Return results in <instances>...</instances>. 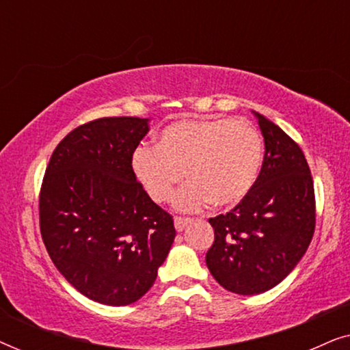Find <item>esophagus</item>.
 <instances>
[{
	"label": "esophagus",
	"instance_id": "1",
	"mask_svg": "<svg viewBox=\"0 0 350 350\" xmlns=\"http://www.w3.org/2000/svg\"><path fill=\"white\" fill-rule=\"evenodd\" d=\"M193 221V219L191 218H181V217H176L175 219H174V224H175V229L176 231H183V229L188 226V224Z\"/></svg>",
	"mask_w": 350,
	"mask_h": 350
}]
</instances>
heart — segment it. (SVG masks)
I'll return each mask as SVG.
<instances>
[{
    "instance_id": "1",
    "label": "heart",
    "mask_w": 350,
    "mask_h": 350,
    "mask_svg": "<svg viewBox=\"0 0 350 350\" xmlns=\"http://www.w3.org/2000/svg\"><path fill=\"white\" fill-rule=\"evenodd\" d=\"M265 143L253 124L232 118L181 119L162 129L154 148H138L132 167L146 194L167 202L186 176L174 205L196 212L213 202L231 207L247 198L260 178Z\"/></svg>"
}]
</instances>
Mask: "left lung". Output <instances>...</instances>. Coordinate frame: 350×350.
<instances>
[{
	"label": "left lung",
	"instance_id": "left-lung-1",
	"mask_svg": "<svg viewBox=\"0 0 350 350\" xmlns=\"http://www.w3.org/2000/svg\"><path fill=\"white\" fill-rule=\"evenodd\" d=\"M265 138L255 188L231 212L210 218V274L232 293L260 295L279 285L301 261L314 236L315 199L308 161L279 126L252 111Z\"/></svg>",
	"mask_w": 350,
	"mask_h": 350
}]
</instances>
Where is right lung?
<instances>
[{
	"mask_svg": "<svg viewBox=\"0 0 350 350\" xmlns=\"http://www.w3.org/2000/svg\"><path fill=\"white\" fill-rule=\"evenodd\" d=\"M150 119L102 118L70 132L52 152L40 224L52 262L81 295L108 306L151 288L175 239L174 219L132 169Z\"/></svg>",
	"mask_w": 350,
	"mask_h": 350,
	"instance_id": "right-lung-1",
	"label": "right lung"
}]
</instances>
